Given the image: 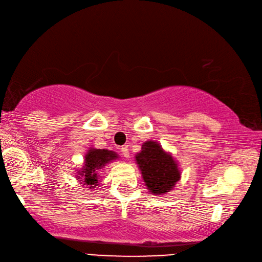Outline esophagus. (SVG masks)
<instances>
[{
    "label": "esophagus",
    "mask_w": 262,
    "mask_h": 262,
    "mask_svg": "<svg viewBox=\"0 0 262 262\" xmlns=\"http://www.w3.org/2000/svg\"><path fill=\"white\" fill-rule=\"evenodd\" d=\"M121 153H122L123 157H125V158H129L130 157L129 149H128V147H126V146H122L121 147Z\"/></svg>",
    "instance_id": "1"
}]
</instances>
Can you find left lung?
<instances>
[{"instance_id":"left-lung-1","label":"left lung","mask_w":262,"mask_h":262,"mask_svg":"<svg viewBox=\"0 0 262 262\" xmlns=\"http://www.w3.org/2000/svg\"><path fill=\"white\" fill-rule=\"evenodd\" d=\"M134 158L148 192L156 196L170 192L181 178L178 161L157 141H145Z\"/></svg>"}]
</instances>
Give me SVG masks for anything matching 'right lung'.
<instances>
[{
	"instance_id": "obj_1",
	"label": "right lung",
	"mask_w": 262,
	"mask_h": 262,
	"mask_svg": "<svg viewBox=\"0 0 262 262\" xmlns=\"http://www.w3.org/2000/svg\"><path fill=\"white\" fill-rule=\"evenodd\" d=\"M119 160L118 153L112 149L90 147L84 155V163L81 168H75V178L87 190H96L99 187L101 179L99 170L104 169L109 163Z\"/></svg>"
}]
</instances>
